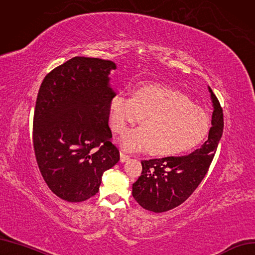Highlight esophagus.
Returning <instances> with one entry per match:
<instances>
[{"mask_svg":"<svg viewBox=\"0 0 255 255\" xmlns=\"http://www.w3.org/2000/svg\"><path fill=\"white\" fill-rule=\"evenodd\" d=\"M128 159H129V156L126 155L125 153L120 152V162H125V161H127V160H128Z\"/></svg>","mask_w":255,"mask_h":255,"instance_id":"esophagus-1","label":"esophagus"}]
</instances>
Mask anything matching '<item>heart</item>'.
Instances as JSON below:
<instances>
[{
    "label": "heart",
    "instance_id": "b5f03b06",
    "mask_svg": "<svg viewBox=\"0 0 255 255\" xmlns=\"http://www.w3.org/2000/svg\"><path fill=\"white\" fill-rule=\"evenodd\" d=\"M142 119V128L122 136L120 144L128 152L142 151L155 156H172L198 145L209 133L210 118L186 95L161 84H143L133 98L117 94L110 102V124L124 134Z\"/></svg>",
    "mask_w": 255,
    "mask_h": 255
}]
</instances>
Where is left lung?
<instances>
[{"mask_svg":"<svg viewBox=\"0 0 255 255\" xmlns=\"http://www.w3.org/2000/svg\"><path fill=\"white\" fill-rule=\"evenodd\" d=\"M213 113L207 141L187 156L142 160V172L133 183V197L155 213L169 211L187 200L206 176L224 130V115L216 96L208 86Z\"/></svg>","mask_w":255,"mask_h":255,"instance_id":"obj_1","label":"left lung"}]
</instances>
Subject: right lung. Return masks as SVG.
<instances>
[{
  "label": "right lung",
  "instance_id": "1",
  "mask_svg": "<svg viewBox=\"0 0 255 255\" xmlns=\"http://www.w3.org/2000/svg\"><path fill=\"white\" fill-rule=\"evenodd\" d=\"M110 60L75 57L46 75L33 115V148L42 176L61 199L80 203L99 191L119 159L111 142L110 102L116 93Z\"/></svg>",
  "mask_w": 255,
  "mask_h": 255
}]
</instances>
